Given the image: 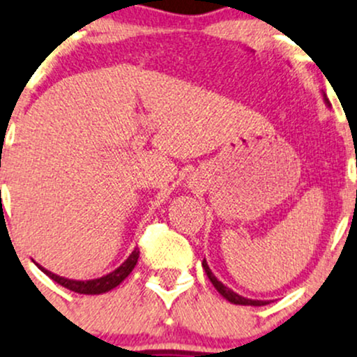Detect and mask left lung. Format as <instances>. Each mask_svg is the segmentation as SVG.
I'll use <instances>...</instances> for the list:
<instances>
[{
    "instance_id": "8db88e82",
    "label": "left lung",
    "mask_w": 357,
    "mask_h": 357,
    "mask_svg": "<svg viewBox=\"0 0 357 357\" xmlns=\"http://www.w3.org/2000/svg\"><path fill=\"white\" fill-rule=\"evenodd\" d=\"M324 100L325 104L330 107V102L327 99V96L324 93ZM202 265H204V270L205 273H207V277L210 279V282L213 284V287L219 291V294H222V298H226L229 303H232V305H243V306H265L268 305V301H260V299H250V298H245V296H239L238 292H234L232 289H229L227 286H224L222 282H220L219 279H217L215 275L212 273V270H210L207 260L204 258V261H202Z\"/></svg>"
}]
</instances>
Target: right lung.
Wrapping results in <instances>:
<instances>
[{
  "label": "right lung",
  "instance_id": "right-lung-1",
  "mask_svg": "<svg viewBox=\"0 0 357 357\" xmlns=\"http://www.w3.org/2000/svg\"><path fill=\"white\" fill-rule=\"evenodd\" d=\"M138 257H140V251L135 248V250L131 251L130 257L126 258V260L123 261V264L119 265L118 268H114L112 272L107 273V275L97 277V279H90V280L65 279V277H59V275H56V273L50 272V270L40 267L39 264H36V265L40 270H43V272L46 273L47 277H51L54 282H58L59 286L70 289V291L78 292V294H104V292H107V291H111V289L118 287L119 284H121L123 280H125L126 277L130 275V272L135 268V265H137Z\"/></svg>",
  "mask_w": 357,
  "mask_h": 357
}]
</instances>
